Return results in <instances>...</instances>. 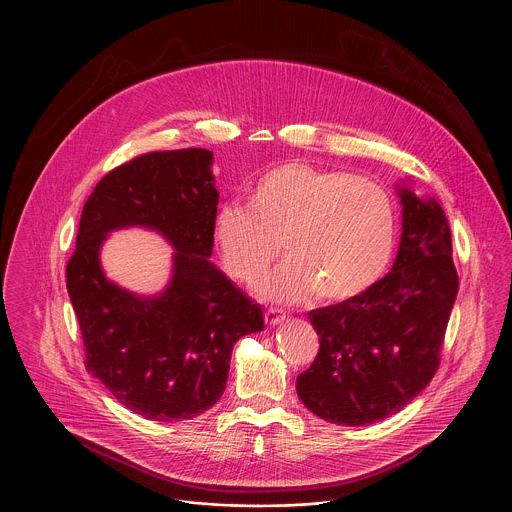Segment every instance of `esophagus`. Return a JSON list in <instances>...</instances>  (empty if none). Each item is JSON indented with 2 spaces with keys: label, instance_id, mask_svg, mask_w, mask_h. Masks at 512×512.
<instances>
[{
  "label": "esophagus",
  "instance_id": "esophagus-1",
  "mask_svg": "<svg viewBox=\"0 0 512 512\" xmlns=\"http://www.w3.org/2000/svg\"><path fill=\"white\" fill-rule=\"evenodd\" d=\"M284 319H286V315L282 314V312H278V310H267V312H265V321H267L271 327L280 325Z\"/></svg>",
  "mask_w": 512,
  "mask_h": 512
}]
</instances>
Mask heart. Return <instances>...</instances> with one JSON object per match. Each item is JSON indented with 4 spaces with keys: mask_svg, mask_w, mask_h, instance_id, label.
I'll return each instance as SVG.
<instances>
[{
    "mask_svg": "<svg viewBox=\"0 0 512 512\" xmlns=\"http://www.w3.org/2000/svg\"><path fill=\"white\" fill-rule=\"evenodd\" d=\"M214 239L228 273L247 284L265 275L284 239L290 257L265 280V294L292 302L315 290L323 302H347L390 265L394 202L366 177L286 161L249 187L247 206L218 208Z\"/></svg>",
    "mask_w": 512,
    "mask_h": 512,
    "instance_id": "1",
    "label": "heart"
}]
</instances>
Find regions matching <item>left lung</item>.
<instances>
[{"label": "left lung", "mask_w": 512, "mask_h": 512, "mask_svg": "<svg viewBox=\"0 0 512 512\" xmlns=\"http://www.w3.org/2000/svg\"><path fill=\"white\" fill-rule=\"evenodd\" d=\"M403 206L394 267L353 300L312 310V366L296 380L319 419L364 427L401 411L433 380L458 294L452 236L434 198L397 187Z\"/></svg>", "instance_id": "1"}]
</instances>
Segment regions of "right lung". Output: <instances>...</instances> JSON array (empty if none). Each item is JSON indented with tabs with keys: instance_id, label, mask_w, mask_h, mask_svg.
Instances as JSON below:
<instances>
[{
	"instance_id": "obj_1",
	"label": "right lung",
	"mask_w": 512,
	"mask_h": 512,
	"mask_svg": "<svg viewBox=\"0 0 512 512\" xmlns=\"http://www.w3.org/2000/svg\"><path fill=\"white\" fill-rule=\"evenodd\" d=\"M212 152H150L109 171L87 198L66 286L85 368L126 409L171 423L210 409L226 390L232 349L263 331V310L216 269L218 191ZM156 229L176 249L158 297H138L102 273L98 251L120 227Z\"/></svg>"
}]
</instances>
